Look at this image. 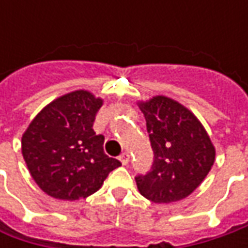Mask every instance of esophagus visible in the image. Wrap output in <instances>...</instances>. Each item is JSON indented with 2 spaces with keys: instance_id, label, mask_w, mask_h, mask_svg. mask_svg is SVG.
<instances>
[{
  "instance_id": "1",
  "label": "esophagus",
  "mask_w": 248,
  "mask_h": 248,
  "mask_svg": "<svg viewBox=\"0 0 248 248\" xmlns=\"http://www.w3.org/2000/svg\"><path fill=\"white\" fill-rule=\"evenodd\" d=\"M119 160L123 163V166H127L129 163V155L127 153V152H123L121 155H120Z\"/></svg>"
}]
</instances>
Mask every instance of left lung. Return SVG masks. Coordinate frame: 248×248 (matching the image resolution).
I'll return each instance as SVG.
<instances>
[{
    "label": "left lung",
    "mask_w": 248,
    "mask_h": 248,
    "mask_svg": "<svg viewBox=\"0 0 248 248\" xmlns=\"http://www.w3.org/2000/svg\"><path fill=\"white\" fill-rule=\"evenodd\" d=\"M139 108L155 155L150 171L135 176L139 192L153 203L182 200L214 164L210 137L192 111L167 96H155Z\"/></svg>",
    "instance_id": "1"
}]
</instances>
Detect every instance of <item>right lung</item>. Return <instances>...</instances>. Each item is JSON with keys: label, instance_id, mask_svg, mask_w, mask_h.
I'll list each match as a JSON object with an SVG mask.
<instances>
[{"label": "right lung", "instance_id": "obj_1", "mask_svg": "<svg viewBox=\"0 0 248 248\" xmlns=\"http://www.w3.org/2000/svg\"><path fill=\"white\" fill-rule=\"evenodd\" d=\"M103 100L88 91L66 93L44 108L22 138L24 161L35 184L61 200L85 199L121 166L103 152L105 137L93 131Z\"/></svg>", "mask_w": 248, "mask_h": 248}]
</instances>
